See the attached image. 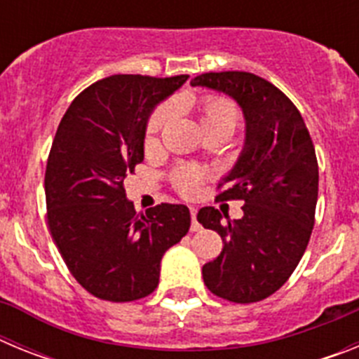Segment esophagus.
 <instances>
[{"label": "esophagus", "mask_w": 359, "mask_h": 359, "mask_svg": "<svg viewBox=\"0 0 359 359\" xmlns=\"http://www.w3.org/2000/svg\"><path fill=\"white\" fill-rule=\"evenodd\" d=\"M190 217H192V224H190V230H192V231L201 230V224L198 223V208L190 207Z\"/></svg>", "instance_id": "1"}]
</instances>
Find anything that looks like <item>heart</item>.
Masks as SVG:
<instances>
[{
	"mask_svg": "<svg viewBox=\"0 0 359 359\" xmlns=\"http://www.w3.org/2000/svg\"><path fill=\"white\" fill-rule=\"evenodd\" d=\"M172 115V106H161L154 111V115L149 120L147 129V145H154L158 140V133L161 131L167 120ZM201 123L203 129L208 128H224L230 133L239 123V109L236 104L230 102L228 98L223 97H207L201 104ZM201 170L198 169H182L176 172V183L182 192L192 194L198 189V183L201 180Z\"/></svg>",
	"mask_w": 359,
	"mask_h": 359,
	"instance_id": "obj_1",
	"label": "heart"
}]
</instances>
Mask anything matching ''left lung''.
Segmentation results:
<instances>
[{
  "label": "left lung",
  "mask_w": 359,
  "mask_h": 359,
  "mask_svg": "<svg viewBox=\"0 0 359 359\" xmlns=\"http://www.w3.org/2000/svg\"><path fill=\"white\" fill-rule=\"evenodd\" d=\"M233 98L244 116L237 161L221 177V199H243V217L224 222L205 207L198 221L223 239V252L203 266L217 297L259 302L286 284L309 243L318 199V163L309 131L290 98L248 72L203 73L190 81Z\"/></svg>",
  "instance_id": "left-lung-1"
}]
</instances>
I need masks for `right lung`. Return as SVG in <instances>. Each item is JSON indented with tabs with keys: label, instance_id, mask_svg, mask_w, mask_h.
<instances>
[{
	"label": "right lung",
	"instance_id": "right-lung-1",
	"mask_svg": "<svg viewBox=\"0 0 359 359\" xmlns=\"http://www.w3.org/2000/svg\"><path fill=\"white\" fill-rule=\"evenodd\" d=\"M187 79L111 75L86 88L59 123L44 174L50 231L69 273L97 298L151 294L161 257L189 231L185 205L136 212L123 187L144 160L152 111Z\"/></svg>",
	"mask_w": 359,
	"mask_h": 359
}]
</instances>
